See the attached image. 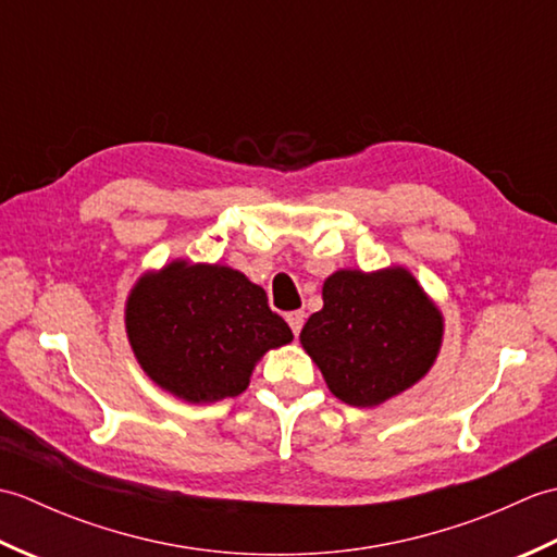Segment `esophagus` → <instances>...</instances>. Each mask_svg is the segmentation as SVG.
<instances>
[{
  "label": "esophagus",
  "mask_w": 557,
  "mask_h": 557,
  "mask_svg": "<svg viewBox=\"0 0 557 557\" xmlns=\"http://www.w3.org/2000/svg\"><path fill=\"white\" fill-rule=\"evenodd\" d=\"M304 321H306V313H304V311H292V313L287 315V323H289V327H292V333H294V335H299V333H301Z\"/></svg>",
  "instance_id": "34e87169"
}]
</instances>
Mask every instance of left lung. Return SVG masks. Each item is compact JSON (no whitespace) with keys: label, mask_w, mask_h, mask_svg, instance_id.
Here are the masks:
<instances>
[{"label":"left lung","mask_w":557,"mask_h":557,"mask_svg":"<svg viewBox=\"0 0 557 557\" xmlns=\"http://www.w3.org/2000/svg\"><path fill=\"white\" fill-rule=\"evenodd\" d=\"M299 339L330 393L351 407H375L431 371L443 315L405 268L337 270Z\"/></svg>","instance_id":"8db88e82"}]
</instances>
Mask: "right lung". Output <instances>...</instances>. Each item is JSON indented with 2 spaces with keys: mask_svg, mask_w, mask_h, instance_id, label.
I'll return each instance as SVG.
<instances>
[{
  "mask_svg": "<svg viewBox=\"0 0 557 557\" xmlns=\"http://www.w3.org/2000/svg\"><path fill=\"white\" fill-rule=\"evenodd\" d=\"M126 335L150 381L191 405L242 395L258 359L294 337L244 272L188 260L136 282Z\"/></svg>",
  "mask_w": 557,
  "mask_h": 557,
  "instance_id": "obj_1",
  "label": "right lung"
}]
</instances>
